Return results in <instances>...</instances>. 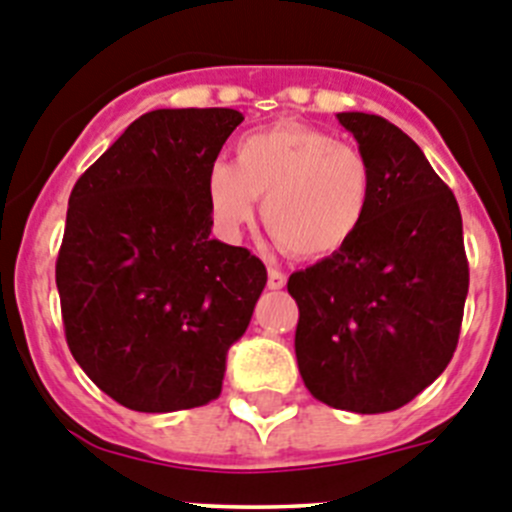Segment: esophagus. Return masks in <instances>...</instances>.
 <instances>
[{
	"mask_svg": "<svg viewBox=\"0 0 512 512\" xmlns=\"http://www.w3.org/2000/svg\"><path fill=\"white\" fill-rule=\"evenodd\" d=\"M285 275L280 270H270L267 272V288L270 290H283L285 288Z\"/></svg>",
	"mask_w": 512,
	"mask_h": 512,
	"instance_id": "34e87169",
	"label": "esophagus"
}]
</instances>
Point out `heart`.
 Returning <instances> with one entry per match:
<instances>
[{
	"instance_id": "obj_1",
	"label": "heart",
	"mask_w": 512,
	"mask_h": 512,
	"mask_svg": "<svg viewBox=\"0 0 512 512\" xmlns=\"http://www.w3.org/2000/svg\"><path fill=\"white\" fill-rule=\"evenodd\" d=\"M204 194L224 240L240 237L262 199V219L285 250L326 260L364 229L374 204V169L356 146L288 121L242 136L234 164L212 161Z\"/></svg>"
}]
</instances>
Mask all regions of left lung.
Returning a JSON list of instances; mask_svg holds the SVG:
<instances>
[{
    "mask_svg": "<svg viewBox=\"0 0 512 512\" xmlns=\"http://www.w3.org/2000/svg\"><path fill=\"white\" fill-rule=\"evenodd\" d=\"M374 169L356 240L290 275L295 356L318 401L356 414L399 409L457 348L470 270L462 214L422 148L381 116L338 113Z\"/></svg>",
    "mask_w": 512,
    "mask_h": 512,
    "instance_id": "left-lung-1",
    "label": "left lung"
}]
</instances>
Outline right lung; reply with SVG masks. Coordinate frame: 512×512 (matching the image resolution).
Wrapping results in <instances>:
<instances>
[{"label": "right lung", "mask_w": 512, "mask_h": 512, "mask_svg": "<svg viewBox=\"0 0 512 512\" xmlns=\"http://www.w3.org/2000/svg\"><path fill=\"white\" fill-rule=\"evenodd\" d=\"M232 108H159L73 186L55 280L65 338L100 391L133 412L202 407L222 391L267 270L212 240L204 176Z\"/></svg>", "instance_id": "obj_1"}]
</instances>
